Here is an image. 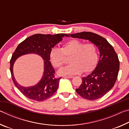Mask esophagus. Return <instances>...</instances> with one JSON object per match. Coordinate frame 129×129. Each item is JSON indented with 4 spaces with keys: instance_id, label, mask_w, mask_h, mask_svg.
Masks as SVG:
<instances>
[{
    "instance_id": "obj_1",
    "label": "esophagus",
    "mask_w": 129,
    "mask_h": 129,
    "mask_svg": "<svg viewBox=\"0 0 129 129\" xmlns=\"http://www.w3.org/2000/svg\"><path fill=\"white\" fill-rule=\"evenodd\" d=\"M64 77L65 78H72L73 77V76H64Z\"/></svg>"
}]
</instances>
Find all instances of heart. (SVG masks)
I'll return each mask as SVG.
<instances>
[{
  "label": "heart",
  "instance_id": "1",
  "mask_svg": "<svg viewBox=\"0 0 129 129\" xmlns=\"http://www.w3.org/2000/svg\"><path fill=\"white\" fill-rule=\"evenodd\" d=\"M65 57H70L71 65L61 69L62 75H73L89 72L95 67L98 60L97 48L92 43L85 44L78 40H72L62 45L61 48H54L50 52V59L53 66L60 68L65 62Z\"/></svg>",
  "mask_w": 129,
  "mask_h": 129
}]
</instances>
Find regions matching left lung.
<instances>
[{"instance_id": "obj_1", "label": "left lung", "mask_w": 129, "mask_h": 129, "mask_svg": "<svg viewBox=\"0 0 129 129\" xmlns=\"http://www.w3.org/2000/svg\"><path fill=\"white\" fill-rule=\"evenodd\" d=\"M73 38L88 40L99 49V63L92 73L82 78L76 89L78 94L89 100H95L106 94L114 86L119 69L118 57L112 45L103 37L90 32L69 34Z\"/></svg>"}]
</instances>
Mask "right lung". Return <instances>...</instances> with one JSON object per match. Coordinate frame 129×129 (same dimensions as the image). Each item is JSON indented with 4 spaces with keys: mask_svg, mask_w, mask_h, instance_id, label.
<instances>
[{
    "mask_svg": "<svg viewBox=\"0 0 129 129\" xmlns=\"http://www.w3.org/2000/svg\"><path fill=\"white\" fill-rule=\"evenodd\" d=\"M65 34L56 35L35 34L28 37L17 47L10 60V72L12 79L16 88L29 99L43 101L51 97L58 89L59 81L61 78L54 77L55 71L50 62V52L57 44L62 40ZM28 53H35L40 55L45 60V71L41 80L35 86L24 87L15 80L13 73L14 62L19 56Z\"/></svg>",
    "mask_w": 129,
    "mask_h": 129,
    "instance_id": "add662e5",
    "label": "right lung"
}]
</instances>
